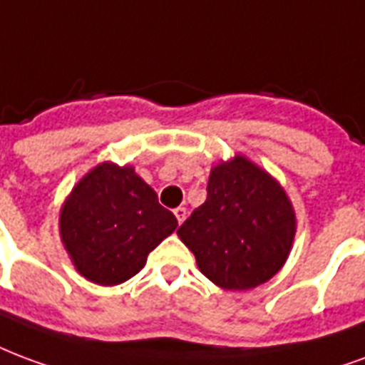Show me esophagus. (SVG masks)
I'll list each match as a JSON object with an SVG mask.
<instances>
[{
  "label": "esophagus",
  "mask_w": 365,
  "mask_h": 365,
  "mask_svg": "<svg viewBox=\"0 0 365 365\" xmlns=\"http://www.w3.org/2000/svg\"><path fill=\"white\" fill-rule=\"evenodd\" d=\"M174 215H175V218H178V222L182 224L183 220L187 218V209H185V207H178V209L174 210Z\"/></svg>",
  "instance_id": "esophagus-1"
}]
</instances>
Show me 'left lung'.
Instances as JSON below:
<instances>
[{"label":"left lung","instance_id":"1","mask_svg":"<svg viewBox=\"0 0 365 365\" xmlns=\"http://www.w3.org/2000/svg\"><path fill=\"white\" fill-rule=\"evenodd\" d=\"M296 215L272 175L245 156L210 170L207 201L178 228L205 277L224 290L271 280L288 259Z\"/></svg>","mask_w":365,"mask_h":365}]
</instances>
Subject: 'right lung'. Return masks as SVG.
I'll use <instances>...</instances> for the list:
<instances>
[{
    "instance_id": "1",
    "label": "right lung",
    "mask_w": 365,
    "mask_h": 365,
    "mask_svg": "<svg viewBox=\"0 0 365 365\" xmlns=\"http://www.w3.org/2000/svg\"><path fill=\"white\" fill-rule=\"evenodd\" d=\"M178 220L133 166L102 162L73 187L59 234L75 269L94 284L115 286L141 271Z\"/></svg>"
}]
</instances>
